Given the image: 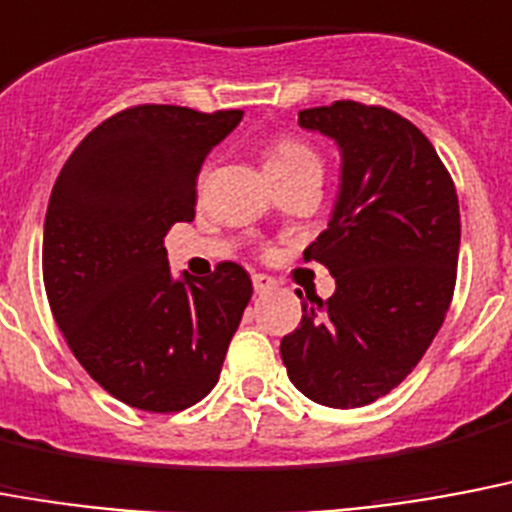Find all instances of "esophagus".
Masks as SVG:
<instances>
[{
    "label": "esophagus",
    "instance_id": "esophagus-1",
    "mask_svg": "<svg viewBox=\"0 0 512 512\" xmlns=\"http://www.w3.org/2000/svg\"><path fill=\"white\" fill-rule=\"evenodd\" d=\"M275 285L277 282L269 275H253V290H256L259 296H264V293H269V290H275Z\"/></svg>",
    "mask_w": 512,
    "mask_h": 512
}]
</instances>
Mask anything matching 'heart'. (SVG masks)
Listing matches in <instances>:
<instances>
[{
    "mask_svg": "<svg viewBox=\"0 0 512 512\" xmlns=\"http://www.w3.org/2000/svg\"><path fill=\"white\" fill-rule=\"evenodd\" d=\"M306 166H320L317 153L306 142L290 137V134H280L272 140L267 150L269 174H290V171H301Z\"/></svg>",
    "mask_w": 512,
    "mask_h": 512,
    "instance_id": "heart-1",
    "label": "heart"
}]
</instances>
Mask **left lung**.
<instances>
[{
	"label": "left lung",
	"mask_w": 512,
	"mask_h": 512,
	"mask_svg": "<svg viewBox=\"0 0 512 512\" xmlns=\"http://www.w3.org/2000/svg\"><path fill=\"white\" fill-rule=\"evenodd\" d=\"M298 124L341 147L333 216L304 251L330 269L335 293L301 301L282 365L312 402L354 410L399 386L439 333L455 293L460 206L428 137L394 110L338 100L301 110Z\"/></svg>",
	"instance_id": "obj_1"
}]
</instances>
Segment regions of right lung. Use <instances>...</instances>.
<instances>
[{"label":"right lung","instance_id":"obj_1","mask_svg":"<svg viewBox=\"0 0 512 512\" xmlns=\"http://www.w3.org/2000/svg\"><path fill=\"white\" fill-rule=\"evenodd\" d=\"M243 110L134 105L81 140L49 195L42 269L73 357L118 402L179 412L216 386L251 277L174 280L163 237L195 219L198 171Z\"/></svg>","mask_w":512,"mask_h":512}]
</instances>
